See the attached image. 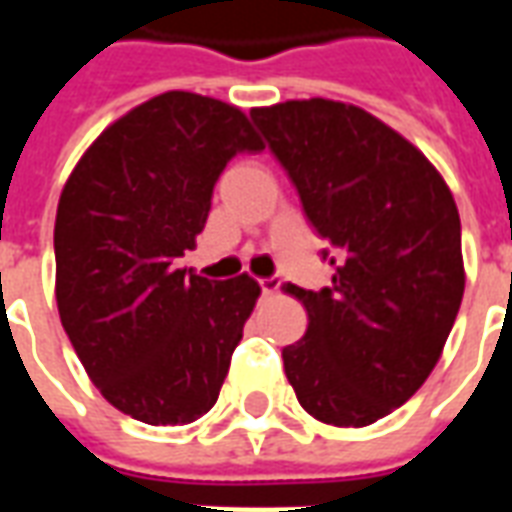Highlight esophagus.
I'll return each mask as SVG.
<instances>
[{
    "label": "esophagus",
    "mask_w": 512,
    "mask_h": 512,
    "mask_svg": "<svg viewBox=\"0 0 512 512\" xmlns=\"http://www.w3.org/2000/svg\"><path fill=\"white\" fill-rule=\"evenodd\" d=\"M279 285H282V282H279V277L260 279V290H263L266 296H274V293H277V290H279Z\"/></svg>",
    "instance_id": "esophagus-1"
}]
</instances>
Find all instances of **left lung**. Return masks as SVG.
Here are the masks:
<instances>
[{
  "instance_id": "8db88e82",
  "label": "left lung",
  "mask_w": 512,
  "mask_h": 512,
  "mask_svg": "<svg viewBox=\"0 0 512 512\" xmlns=\"http://www.w3.org/2000/svg\"><path fill=\"white\" fill-rule=\"evenodd\" d=\"M249 115L334 246L329 288L288 285L310 326L282 348L285 376L315 419L373 425L425 384L461 310L455 200L417 147L359 106L310 98Z\"/></svg>"
}]
</instances>
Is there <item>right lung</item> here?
Instances as JSON below:
<instances>
[{
    "label": "right lung",
    "instance_id": "obj_1",
    "mask_svg": "<svg viewBox=\"0 0 512 512\" xmlns=\"http://www.w3.org/2000/svg\"><path fill=\"white\" fill-rule=\"evenodd\" d=\"M263 150L233 104L156 95L87 147L54 222L62 329L101 395L145 425H189L219 397L260 285L178 268L216 180Z\"/></svg>",
    "mask_w": 512,
    "mask_h": 512
}]
</instances>
